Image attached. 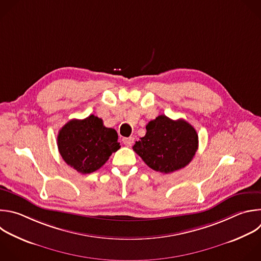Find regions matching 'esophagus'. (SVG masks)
<instances>
[{
  "label": "esophagus",
  "mask_w": 261,
  "mask_h": 261,
  "mask_svg": "<svg viewBox=\"0 0 261 261\" xmlns=\"http://www.w3.org/2000/svg\"><path fill=\"white\" fill-rule=\"evenodd\" d=\"M122 141L126 146H131L134 142V137H124L122 139Z\"/></svg>",
  "instance_id": "1"
}]
</instances>
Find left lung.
I'll use <instances>...</instances> for the list:
<instances>
[{
    "label": "left lung",
    "mask_w": 261,
    "mask_h": 261,
    "mask_svg": "<svg viewBox=\"0 0 261 261\" xmlns=\"http://www.w3.org/2000/svg\"><path fill=\"white\" fill-rule=\"evenodd\" d=\"M145 128V135L135 142L133 150L152 170L172 173L189 165L196 154L198 134L187 121L161 115Z\"/></svg>",
    "instance_id": "8db88e82"
}]
</instances>
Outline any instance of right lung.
Listing matches in <instances>:
<instances>
[{"label": "right lung", "mask_w": 261, "mask_h": 261, "mask_svg": "<svg viewBox=\"0 0 261 261\" xmlns=\"http://www.w3.org/2000/svg\"><path fill=\"white\" fill-rule=\"evenodd\" d=\"M57 145L64 162L82 174L98 170L121 147L117 131L94 115L67 122L58 133Z\"/></svg>", "instance_id": "obj_1"}]
</instances>
